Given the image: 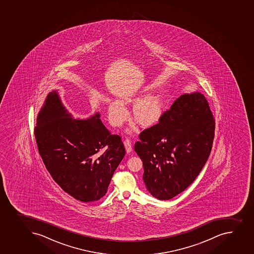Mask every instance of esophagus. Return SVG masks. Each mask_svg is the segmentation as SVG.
Wrapping results in <instances>:
<instances>
[{
	"label": "esophagus",
	"mask_w": 254,
	"mask_h": 254,
	"mask_svg": "<svg viewBox=\"0 0 254 254\" xmlns=\"http://www.w3.org/2000/svg\"><path fill=\"white\" fill-rule=\"evenodd\" d=\"M124 146H125L126 151L127 153H130L132 151V146H131V141L128 139H126L125 141H124Z\"/></svg>",
	"instance_id": "obj_1"
}]
</instances>
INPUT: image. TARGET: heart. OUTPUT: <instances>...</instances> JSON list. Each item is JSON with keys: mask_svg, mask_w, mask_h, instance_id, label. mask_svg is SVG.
<instances>
[{"mask_svg": "<svg viewBox=\"0 0 254 254\" xmlns=\"http://www.w3.org/2000/svg\"><path fill=\"white\" fill-rule=\"evenodd\" d=\"M138 96L126 98L127 103H133L138 100ZM164 103L161 97L156 94H149L136 102L132 109V115L136 123L150 127L158 123L163 114ZM108 120L113 127H119L127 118V111L120 101L111 102L108 108Z\"/></svg>", "mask_w": 254, "mask_h": 254, "instance_id": "1", "label": "heart"}]
</instances>
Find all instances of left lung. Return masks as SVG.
I'll return each mask as SVG.
<instances>
[{
    "instance_id": "obj_1",
    "label": "left lung",
    "mask_w": 254,
    "mask_h": 254,
    "mask_svg": "<svg viewBox=\"0 0 254 254\" xmlns=\"http://www.w3.org/2000/svg\"><path fill=\"white\" fill-rule=\"evenodd\" d=\"M214 129L205 97L194 92L181 95L157 124L141 131L134 150L151 195L168 200L193 183L208 161Z\"/></svg>"
}]
</instances>
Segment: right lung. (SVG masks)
Listing matches in <instances>:
<instances>
[{"instance_id":"1","label":"right lung","mask_w":254,"mask_h":254,"mask_svg":"<svg viewBox=\"0 0 254 254\" xmlns=\"http://www.w3.org/2000/svg\"><path fill=\"white\" fill-rule=\"evenodd\" d=\"M99 118L96 113L74 119L54 90L36 119L35 139L46 169L66 193L82 202L105 195L125 156L120 136L111 135Z\"/></svg>"}]
</instances>
